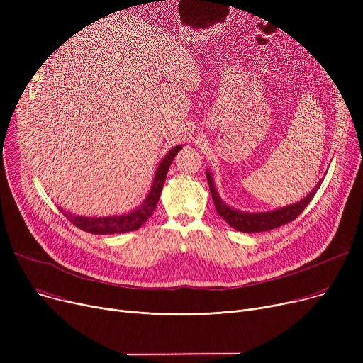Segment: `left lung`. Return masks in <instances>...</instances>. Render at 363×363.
I'll return each mask as SVG.
<instances>
[{"mask_svg": "<svg viewBox=\"0 0 363 363\" xmlns=\"http://www.w3.org/2000/svg\"><path fill=\"white\" fill-rule=\"evenodd\" d=\"M206 177H207L208 186H211V193H212L213 203H215L216 212L219 213V216L222 219H225L226 223L233 226L234 230L245 233V234L271 231V230H275V228H278V226H282L285 223L294 220L304 211V208H306V206L315 197L316 191L322 184V179H320L318 182V185L312 189V193H309L303 200H300L294 204L284 206V207L275 208V211H269V212H255L253 213V212L237 211V208L231 207L230 204H226L220 199L219 193L216 191L211 170H206Z\"/></svg>", "mask_w": 363, "mask_h": 363, "instance_id": "1", "label": "left lung"}]
</instances>
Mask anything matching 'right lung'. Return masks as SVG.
<instances>
[{
  "mask_svg": "<svg viewBox=\"0 0 363 363\" xmlns=\"http://www.w3.org/2000/svg\"><path fill=\"white\" fill-rule=\"evenodd\" d=\"M182 148V145H177L172 148L167 155L163 157L160 164L157 166V170L152 178V184L150 191L145 197V200L133 208V211L122 215H113V216H81L74 215L65 208L59 207L60 212L74 225L81 228L82 231H86L89 234L95 235H107V234H123L129 231H137L147 222V219L156 211L157 201L160 199L163 184L167 175L169 166L172 164V160L175 159L178 151Z\"/></svg>",
  "mask_w": 363,
  "mask_h": 363,
  "instance_id": "1",
  "label": "right lung"
}]
</instances>
